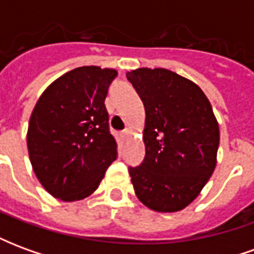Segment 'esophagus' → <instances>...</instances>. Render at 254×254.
Returning <instances> with one entry per match:
<instances>
[{
    "mask_svg": "<svg viewBox=\"0 0 254 254\" xmlns=\"http://www.w3.org/2000/svg\"><path fill=\"white\" fill-rule=\"evenodd\" d=\"M129 133H130V129H125V130L122 132V137L125 138L127 136V134H129Z\"/></svg>",
    "mask_w": 254,
    "mask_h": 254,
    "instance_id": "obj_1",
    "label": "esophagus"
}]
</instances>
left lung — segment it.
I'll return each instance as SVG.
<instances>
[{"label":"left lung","mask_w":254,"mask_h":254,"mask_svg":"<svg viewBox=\"0 0 254 254\" xmlns=\"http://www.w3.org/2000/svg\"><path fill=\"white\" fill-rule=\"evenodd\" d=\"M145 109V156L129 166L138 200L158 212L189 205L212 176L219 125L201 89L177 73L140 67L127 73Z\"/></svg>","instance_id":"left-lung-1"}]
</instances>
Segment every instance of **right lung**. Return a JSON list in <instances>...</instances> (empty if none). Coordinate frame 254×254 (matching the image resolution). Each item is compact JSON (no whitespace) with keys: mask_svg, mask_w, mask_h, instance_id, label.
<instances>
[{"mask_svg":"<svg viewBox=\"0 0 254 254\" xmlns=\"http://www.w3.org/2000/svg\"><path fill=\"white\" fill-rule=\"evenodd\" d=\"M113 69L76 67L50 84L32 111L27 145L32 169L64 201L89 196L117 159L105 99Z\"/></svg>","mask_w":254,"mask_h":254,"instance_id":"obj_1","label":"right lung"}]
</instances>
